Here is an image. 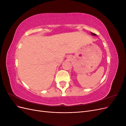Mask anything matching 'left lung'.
Listing matches in <instances>:
<instances>
[{
    "label": "left lung",
    "instance_id": "left-lung-1",
    "mask_svg": "<svg viewBox=\"0 0 126 126\" xmlns=\"http://www.w3.org/2000/svg\"><path fill=\"white\" fill-rule=\"evenodd\" d=\"M91 34H92L93 35H94V36H96V34H94V33H93V32H91Z\"/></svg>",
    "mask_w": 126,
    "mask_h": 126
}]
</instances>
